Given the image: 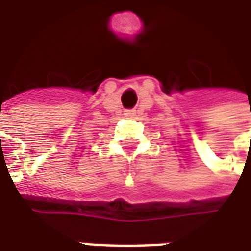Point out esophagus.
I'll return each mask as SVG.
<instances>
[{
    "label": "esophagus",
    "mask_w": 251,
    "mask_h": 251,
    "mask_svg": "<svg viewBox=\"0 0 251 251\" xmlns=\"http://www.w3.org/2000/svg\"><path fill=\"white\" fill-rule=\"evenodd\" d=\"M137 113V110L135 109H129V110H125V117H134Z\"/></svg>",
    "instance_id": "obj_1"
}]
</instances>
